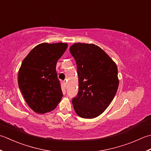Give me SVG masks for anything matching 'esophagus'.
Here are the masks:
<instances>
[{
  "instance_id": "esophagus-1",
  "label": "esophagus",
  "mask_w": 151,
  "mask_h": 151,
  "mask_svg": "<svg viewBox=\"0 0 151 151\" xmlns=\"http://www.w3.org/2000/svg\"><path fill=\"white\" fill-rule=\"evenodd\" d=\"M63 87H64V88H66V81H64L63 82Z\"/></svg>"
}]
</instances>
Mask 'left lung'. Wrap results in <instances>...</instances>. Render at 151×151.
<instances>
[{"label": "left lung", "instance_id": "left-lung-1", "mask_svg": "<svg viewBox=\"0 0 151 151\" xmlns=\"http://www.w3.org/2000/svg\"><path fill=\"white\" fill-rule=\"evenodd\" d=\"M77 64L79 92L72 100L80 117L93 119L109 106L119 87L116 63L102 49L93 44L75 43L70 47Z\"/></svg>", "mask_w": 151, "mask_h": 151}]
</instances>
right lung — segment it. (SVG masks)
<instances>
[{
	"mask_svg": "<svg viewBox=\"0 0 151 151\" xmlns=\"http://www.w3.org/2000/svg\"><path fill=\"white\" fill-rule=\"evenodd\" d=\"M68 47L66 43H42L24 58L18 85L27 104L39 114L53 111L63 98L56 65Z\"/></svg>",
	"mask_w": 151,
	"mask_h": 151,
	"instance_id": "right-lung-1",
	"label": "right lung"
}]
</instances>
